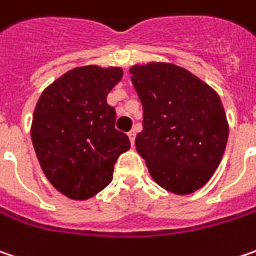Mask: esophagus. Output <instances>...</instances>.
<instances>
[{"label": "esophagus", "instance_id": "34e87169", "mask_svg": "<svg viewBox=\"0 0 256 256\" xmlns=\"http://www.w3.org/2000/svg\"><path fill=\"white\" fill-rule=\"evenodd\" d=\"M135 134H136V131H135V130H131V131L128 132L130 141H131V144H132V146H134V142H135Z\"/></svg>", "mask_w": 256, "mask_h": 256}]
</instances>
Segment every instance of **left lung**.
Segmentation results:
<instances>
[{"instance_id":"8db88e82","label":"left lung","mask_w":256,"mask_h":256,"mask_svg":"<svg viewBox=\"0 0 256 256\" xmlns=\"http://www.w3.org/2000/svg\"><path fill=\"white\" fill-rule=\"evenodd\" d=\"M142 104V131L135 138L156 183L188 194L212 177L222 160L229 126L219 95L180 66L148 63L130 69Z\"/></svg>"}]
</instances>
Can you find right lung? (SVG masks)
Wrapping results in <instances>:
<instances>
[{
	"label": "right lung",
	"mask_w": 256,
	"mask_h": 256,
	"mask_svg": "<svg viewBox=\"0 0 256 256\" xmlns=\"http://www.w3.org/2000/svg\"><path fill=\"white\" fill-rule=\"evenodd\" d=\"M121 79V68H76L44 89L36 105V156L48 182L73 200L104 190L118 157L131 147L130 138L115 130L116 112L106 102Z\"/></svg>",
	"instance_id": "right-lung-1"
}]
</instances>
